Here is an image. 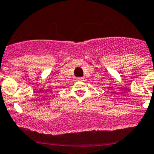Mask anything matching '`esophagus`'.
Segmentation results:
<instances>
[{
  "instance_id": "esophagus-1",
  "label": "esophagus",
  "mask_w": 154,
  "mask_h": 154,
  "mask_svg": "<svg viewBox=\"0 0 154 154\" xmlns=\"http://www.w3.org/2000/svg\"><path fill=\"white\" fill-rule=\"evenodd\" d=\"M83 77H78V78H77V80H78V81H83Z\"/></svg>"
}]
</instances>
